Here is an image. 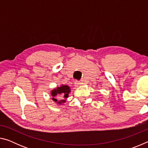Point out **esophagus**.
<instances>
[{"instance_id":"1","label":"esophagus","mask_w":148,"mask_h":148,"mask_svg":"<svg viewBox=\"0 0 148 148\" xmlns=\"http://www.w3.org/2000/svg\"><path fill=\"white\" fill-rule=\"evenodd\" d=\"M82 84V83H81V82H79V81H78V80H76V82H74V85H75V86H76V87H77V86H79V85H81Z\"/></svg>"}]
</instances>
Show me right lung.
I'll use <instances>...</instances> for the list:
<instances>
[{"instance_id": "1", "label": "right lung", "mask_w": 148, "mask_h": 148, "mask_svg": "<svg viewBox=\"0 0 148 148\" xmlns=\"http://www.w3.org/2000/svg\"><path fill=\"white\" fill-rule=\"evenodd\" d=\"M71 91L70 88L69 86H61L60 87H57V89H53V91H51V95L53 97V98L52 99L53 101L55 102H57V99L56 96L57 95H59L61 94V97L62 98H67L69 96V93ZM65 100H61L60 102H57L59 104H62V102H64Z\"/></svg>"}]
</instances>
